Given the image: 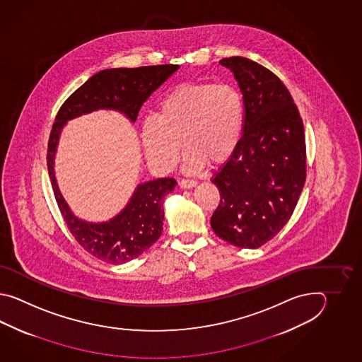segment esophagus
I'll return each instance as SVG.
<instances>
[{
  "mask_svg": "<svg viewBox=\"0 0 362 362\" xmlns=\"http://www.w3.org/2000/svg\"><path fill=\"white\" fill-rule=\"evenodd\" d=\"M180 186L182 187V189H192L194 186H197V181H194V180H181L180 181Z\"/></svg>",
  "mask_w": 362,
  "mask_h": 362,
  "instance_id": "1",
  "label": "esophagus"
}]
</instances>
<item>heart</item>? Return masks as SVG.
I'll return each instance as SVG.
<instances>
[{"mask_svg":"<svg viewBox=\"0 0 362 362\" xmlns=\"http://www.w3.org/2000/svg\"><path fill=\"white\" fill-rule=\"evenodd\" d=\"M245 124V103L231 85H182L163 98L154 117L145 120L141 142L147 162L159 172L173 170L182 139L185 170L223 163L235 151Z\"/></svg>","mask_w":362,"mask_h":362,"instance_id":"1","label":"heart"}]
</instances>
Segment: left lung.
I'll use <instances>...</instances> for the list:
<instances>
[{
	"label": "left lung",
	"instance_id": "obj_1",
	"mask_svg": "<svg viewBox=\"0 0 362 362\" xmlns=\"http://www.w3.org/2000/svg\"><path fill=\"white\" fill-rule=\"evenodd\" d=\"M230 69L245 103L243 136L212 177L220 203L216 234L240 248H257L285 226L305 182V134L285 84L242 57L220 61Z\"/></svg>",
	"mask_w": 362,
	"mask_h": 362
}]
</instances>
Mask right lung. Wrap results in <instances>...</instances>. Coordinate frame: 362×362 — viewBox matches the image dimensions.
Here are the masks:
<instances>
[{"label":"right lung","mask_w":362,"mask_h":362,"mask_svg":"<svg viewBox=\"0 0 362 362\" xmlns=\"http://www.w3.org/2000/svg\"><path fill=\"white\" fill-rule=\"evenodd\" d=\"M178 69L177 64H160L102 69L69 95L55 117L47 147V170L55 200L78 245L103 262H131L154 245L163 231V200L177 182L165 177L139 184L127 206L108 221L83 220L69 208L55 178V155L62 131L69 120L98 110L117 111L134 123L144 102Z\"/></svg>","instance_id":"add662e5"}]
</instances>
